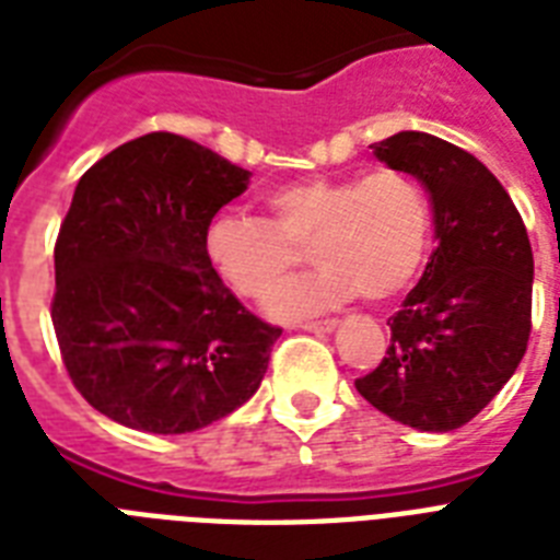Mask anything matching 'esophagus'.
Returning a JSON list of instances; mask_svg holds the SVG:
<instances>
[{"instance_id": "obj_1", "label": "esophagus", "mask_w": 560, "mask_h": 560, "mask_svg": "<svg viewBox=\"0 0 560 560\" xmlns=\"http://www.w3.org/2000/svg\"><path fill=\"white\" fill-rule=\"evenodd\" d=\"M299 328L311 334H331L334 328H337V323H334V319H323V323H305V325H299Z\"/></svg>"}]
</instances>
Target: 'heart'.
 <instances>
[{
    "instance_id": "obj_1",
    "label": "heart",
    "mask_w": 560,
    "mask_h": 560,
    "mask_svg": "<svg viewBox=\"0 0 560 560\" xmlns=\"http://www.w3.org/2000/svg\"><path fill=\"white\" fill-rule=\"evenodd\" d=\"M270 220L218 211L202 249L237 296H267L302 258L319 270L279 288L267 302L276 319L323 314L349 299L392 302L412 288L433 246V206L412 174L305 177L261 194Z\"/></svg>"
}]
</instances>
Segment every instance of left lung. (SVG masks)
Returning a JSON list of instances; mask_svg holds the SVG:
<instances>
[{
  "label": "left lung",
  "mask_w": 560,
  "mask_h": 560,
  "mask_svg": "<svg viewBox=\"0 0 560 560\" xmlns=\"http://www.w3.org/2000/svg\"><path fill=\"white\" fill-rule=\"evenodd\" d=\"M372 148L427 188L439 246L389 319L383 363L354 386L392 421L447 433L468 424L526 354L535 276L529 235L509 191L468 151L418 130Z\"/></svg>",
  "instance_id": "obj_1"
}]
</instances>
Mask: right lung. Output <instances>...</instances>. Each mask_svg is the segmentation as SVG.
Instances as JSON below:
<instances>
[{"mask_svg":"<svg viewBox=\"0 0 560 560\" xmlns=\"http://www.w3.org/2000/svg\"><path fill=\"white\" fill-rule=\"evenodd\" d=\"M249 186L209 148L148 133L74 188L55 244V323L74 389L118 424L191 433L261 386L281 328L253 316L206 258L209 220Z\"/></svg>","mask_w":560,"mask_h":560,"instance_id":"1","label":"right lung"}]
</instances>
